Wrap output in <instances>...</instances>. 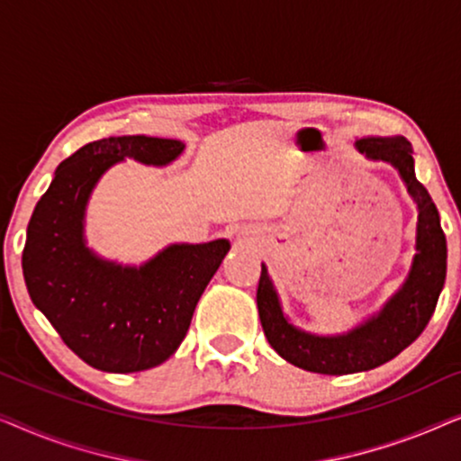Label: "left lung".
<instances>
[{"instance_id": "obj_1", "label": "left lung", "mask_w": 461, "mask_h": 461, "mask_svg": "<svg viewBox=\"0 0 461 461\" xmlns=\"http://www.w3.org/2000/svg\"><path fill=\"white\" fill-rule=\"evenodd\" d=\"M369 159L393 163L418 203V237L411 270L399 292L375 317L346 336L319 338L295 330L283 317L279 298L268 279L267 267L258 281V312L268 344L295 367L325 375L367 371L388 363L420 338L437 308L447 276V239L440 229L438 210L424 185L415 178L413 149L407 138H363L357 142Z\"/></svg>"}]
</instances>
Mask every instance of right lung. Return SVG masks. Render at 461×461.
<instances>
[{
    "label": "right lung",
    "instance_id": "obj_1",
    "mask_svg": "<svg viewBox=\"0 0 461 461\" xmlns=\"http://www.w3.org/2000/svg\"><path fill=\"white\" fill-rule=\"evenodd\" d=\"M182 149L180 140L150 136L86 144L56 167L29 220L23 275L31 300L62 342L94 369L134 374L167 361L230 249L226 239L172 245L140 268H123L86 248L84 212L100 176L125 157L166 166Z\"/></svg>",
    "mask_w": 461,
    "mask_h": 461
}]
</instances>
